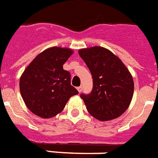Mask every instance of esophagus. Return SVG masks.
<instances>
[{
	"mask_svg": "<svg viewBox=\"0 0 158 158\" xmlns=\"http://www.w3.org/2000/svg\"><path fill=\"white\" fill-rule=\"evenodd\" d=\"M77 89H78V91H79V93H80V92H81V91H82L83 87H82V86H79V87H78V88H77Z\"/></svg>",
	"mask_w": 158,
	"mask_h": 158,
	"instance_id": "34e87169",
	"label": "esophagus"
}]
</instances>
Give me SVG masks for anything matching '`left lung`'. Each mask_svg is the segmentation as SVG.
<instances>
[{
    "instance_id": "obj_1",
    "label": "left lung",
    "mask_w": 158,
    "mask_h": 158,
    "mask_svg": "<svg viewBox=\"0 0 158 158\" xmlns=\"http://www.w3.org/2000/svg\"><path fill=\"white\" fill-rule=\"evenodd\" d=\"M93 78L90 94H81L89 113L101 121L121 116L129 107L134 92L133 78L117 56L102 47L79 50Z\"/></svg>"
}]
</instances>
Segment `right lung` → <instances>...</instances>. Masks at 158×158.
I'll return each mask as SVG.
<instances>
[{"mask_svg": "<svg viewBox=\"0 0 158 158\" xmlns=\"http://www.w3.org/2000/svg\"><path fill=\"white\" fill-rule=\"evenodd\" d=\"M73 50L52 47L39 53L20 78V92L27 107L42 118H51L64 110L70 97L79 94L70 84L63 65Z\"/></svg>", "mask_w": 158, "mask_h": 158, "instance_id": "obj_1", "label": "right lung"}]
</instances>
